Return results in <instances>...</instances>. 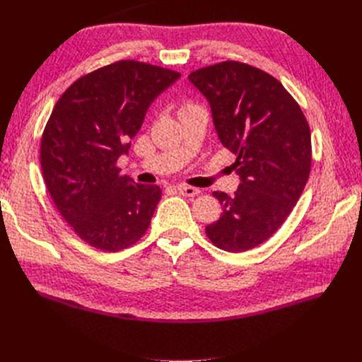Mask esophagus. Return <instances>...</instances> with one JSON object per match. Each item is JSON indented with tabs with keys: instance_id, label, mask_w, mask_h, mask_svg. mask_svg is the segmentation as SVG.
I'll list each match as a JSON object with an SVG mask.
<instances>
[{
	"instance_id": "34e87169",
	"label": "esophagus",
	"mask_w": 362,
	"mask_h": 362,
	"mask_svg": "<svg viewBox=\"0 0 362 362\" xmlns=\"http://www.w3.org/2000/svg\"><path fill=\"white\" fill-rule=\"evenodd\" d=\"M177 189H178L180 194H182V196H189V198H193V196H196V194H199V193H201V190H199V189L190 187V185H185V184H180Z\"/></svg>"
}]
</instances>
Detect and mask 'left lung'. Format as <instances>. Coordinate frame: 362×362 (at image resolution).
<instances>
[{"mask_svg": "<svg viewBox=\"0 0 362 362\" xmlns=\"http://www.w3.org/2000/svg\"><path fill=\"white\" fill-rule=\"evenodd\" d=\"M211 107L218 140L237 156L234 196L214 192L218 221L205 228L218 249L245 252L275 234L311 170V133L299 104L275 76L228 60L189 75Z\"/></svg>", "mask_w": 362, "mask_h": 362, "instance_id": "8db88e82", "label": "left lung"}]
</instances>
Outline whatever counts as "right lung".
<instances>
[{"mask_svg": "<svg viewBox=\"0 0 362 362\" xmlns=\"http://www.w3.org/2000/svg\"><path fill=\"white\" fill-rule=\"evenodd\" d=\"M180 72L120 60L71 84L43 129L40 166L57 210L81 240L105 252L137 243L161 199L158 185L122 177L128 154L156 98Z\"/></svg>", "mask_w": 362, "mask_h": 362, "instance_id": "obj_1", "label": "right lung"}]
</instances>
